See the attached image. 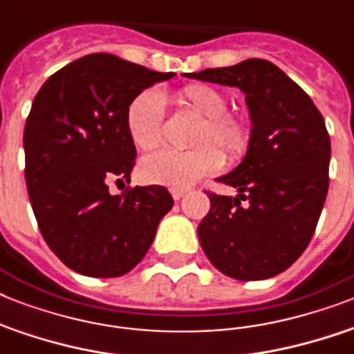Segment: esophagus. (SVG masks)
<instances>
[{"label": "esophagus", "mask_w": 354, "mask_h": 354, "mask_svg": "<svg viewBox=\"0 0 354 354\" xmlns=\"http://www.w3.org/2000/svg\"><path fill=\"white\" fill-rule=\"evenodd\" d=\"M185 193H187V189H171V194L174 200H180Z\"/></svg>", "instance_id": "esophagus-1"}]
</instances>
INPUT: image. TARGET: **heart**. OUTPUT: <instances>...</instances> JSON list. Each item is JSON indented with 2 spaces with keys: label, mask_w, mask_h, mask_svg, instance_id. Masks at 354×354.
<instances>
[{
  "label": "heart",
  "mask_w": 354,
  "mask_h": 354,
  "mask_svg": "<svg viewBox=\"0 0 354 354\" xmlns=\"http://www.w3.org/2000/svg\"><path fill=\"white\" fill-rule=\"evenodd\" d=\"M178 102L200 118L193 150H160L139 163V176L147 183L185 189L202 178L215 174L224 163L218 145L232 160H241L252 143V132L242 119L227 115L224 93L207 84H191L178 93ZM163 97L145 90L127 110V132L139 150H154L163 139Z\"/></svg>",
  "instance_id": "obj_1"
}]
</instances>
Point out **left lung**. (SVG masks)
<instances>
[{"instance_id":"obj_1","label":"left lung","mask_w":354,"mask_h":354,"mask_svg":"<svg viewBox=\"0 0 354 354\" xmlns=\"http://www.w3.org/2000/svg\"><path fill=\"white\" fill-rule=\"evenodd\" d=\"M185 77L239 88L252 121L246 156L218 178L239 194L209 193L200 246L227 277H274L305 252L327 198L330 139L324 118L290 77L263 58Z\"/></svg>"}]
</instances>
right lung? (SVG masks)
<instances>
[{"mask_svg":"<svg viewBox=\"0 0 354 354\" xmlns=\"http://www.w3.org/2000/svg\"><path fill=\"white\" fill-rule=\"evenodd\" d=\"M174 77L93 53L64 66L36 93L25 122V182L47 246L90 277L128 274L149 252L174 200L165 187L130 183L136 147L127 110L143 90Z\"/></svg>","mask_w":354,"mask_h":354,"instance_id":"obj_1","label":"right lung"}]
</instances>
